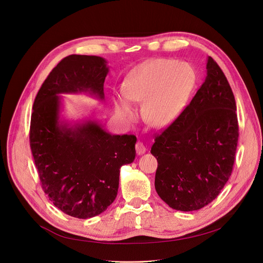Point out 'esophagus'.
I'll return each mask as SVG.
<instances>
[{
  "label": "esophagus",
  "mask_w": 263,
  "mask_h": 263,
  "mask_svg": "<svg viewBox=\"0 0 263 263\" xmlns=\"http://www.w3.org/2000/svg\"><path fill=\"white\" fill-rule=\"evenodd\" d=\"M135 149H136V154L137 155H143V154H145L146 153V147H145V145L143 144V142H141V141H139L136 143V145H135Z\"/></svg>",
  "instance_id": "esophagus-1"
}]
</instances>
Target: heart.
<instances>
[{
	"label": "heart",
	"mask_w": 263,
	"mask_h": 263,
	"mask_svg": "<svg viewBox=\"0 0 263 263\" xmlns=\"http://www.w3.org/2000/svg\"><path fill=\"white\" fill-rule=\"evenodd\" d=\"M195 72L186 64L176 60L149 61L133 71L124 82L123 98L133 103H144V119L154 128L167 127L180 115L195 84ZM122 116L132 118L131 105L121 100Z\"/></svg>",
	"instance_id": "b5f03b06"
}]
</instances>
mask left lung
Here are the masks:
<instances>
[{
	"label": "left lung",
	"mask_w": 263,
	"mask_h": 263,
	"mask_svg": "<svg viewBox=\"0 0 263 263\" xmlns=\"http://www.w3.org/2000/svg\"><path fill=\"white\" fill-rule=\"evenodd\" d=\"M237 105L217 63L190 104L157 135L150 153L158 161L155 186L171 208L195 211L214 200L231 175L239 139Z\"/></svg>",
	"instance_id": "1"
}]
</instances>
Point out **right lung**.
Returning a JSON list of instances; mask_svg holds the SVG:
<instances>
[{
	"instance_id": "add662e5",
	"label": "right lung",
	"mask_w": 263,
	"mask_h": 263,
	"mask_svg": "<svg viewBox=\"0 0 263 263\" xmlns=\"http://www.w3.org/2000/svg\"><path fill=\"white\" fill-rule=\"evenodd\" d=\"M106 61L69 55L53 68L33 104L30 145L41 186L64 213L89 218L104 212L118 192L120 167L135 159V135H112L98 122L61 123L59 93L104 98Z\"/></svg>"
}]
</instances>
